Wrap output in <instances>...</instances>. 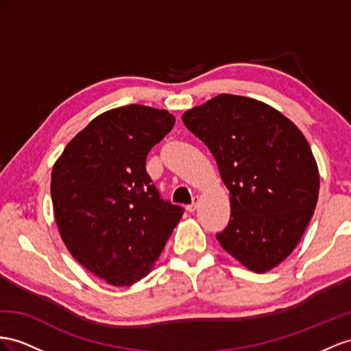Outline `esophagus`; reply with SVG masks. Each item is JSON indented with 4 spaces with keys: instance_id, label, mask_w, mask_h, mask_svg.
Wrapping results in <instances>:
<instances>
[{
    "instance_id": "34e87169",
    "label": "esophagus",
    "mask_w": 351,
    "mask_h": 351,
    "mask_svg": "<svg viewBox=\"0 0 351 351\" xmlns=\"http://www.w3.org/2000/svg\"><path fill=\"white\" fill-rule=\"evenodd\" d=\"M199 203H200V197H199V195H195L194 199H193V203L186 208V209H188V212H194L197 208H199Z\"/></svg>"
}]
</instances>
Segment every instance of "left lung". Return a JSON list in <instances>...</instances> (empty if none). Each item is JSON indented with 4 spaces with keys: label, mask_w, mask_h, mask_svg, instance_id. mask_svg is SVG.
<instances>
[{
    "label": "left lung",
    "mask_w": 351,
    "mask_h": 351,
    "mask_svg": "<svg viewBox=\"0 0 351 351\" xmlns=\"http://www.w3.org/2000/svg\"><path fill=\"white\" fill-rule=\"evenodd\" d=\"M213 154L230 191L223 250L255 273L280 264L300 243L317 204L319 169L301 130L264 102L218 95L182 115Z\"/></svg>",
    "instance_id": "8db88e82"
}]
</instances>
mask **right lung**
<instances>
[{
    "instance_id": "1",
    "label": "right lung",
    "mask_w": 351,
    "mask_h": 351,
    "mask_svg": "<svg viewBox=\"0 0 351 351\" xmlns=\"http://www.w3.org/2000/svg\"><path fill=\"white\" fill-rule=\"evenodd\" d=\"M165 110L132 104L97 115L51 170V202L65 246L112 286L145 277L184 209L165 202L147 173L149 149L172 130Z\"/></svg>"
}]
</instances>
